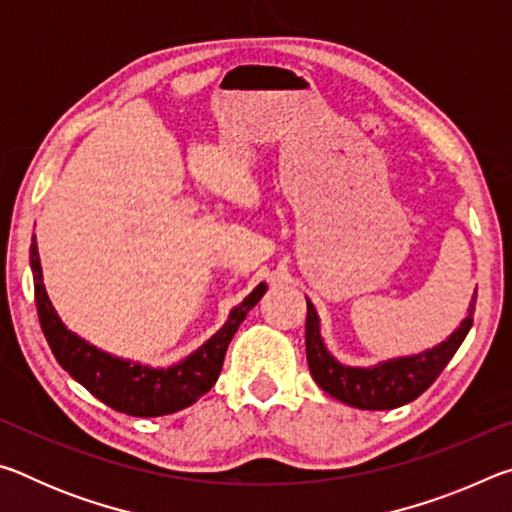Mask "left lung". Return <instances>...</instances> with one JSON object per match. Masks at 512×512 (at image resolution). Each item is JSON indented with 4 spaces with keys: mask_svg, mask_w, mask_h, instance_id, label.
Instances as JSON below:
<instances>
[{
    "mask_svg": "<svg viewBox=\"0 0 512 512\" xmlns=\"http://www.w3.org/2000/svg\"><path fill=\"white\" fill-rule=\"evenodd\" d=\"M476 291L472 296L470 311L461 327L436 348L427 352L413 354V357L391 359L379 363L375 368H350L336 361L325 350V343L320 339L318 314L311 302L307 300V327H305V345L309 372L316 379V384L336 400L350 404L354 409L363 411H386L397 406L413 402L436 381L440 372L445 370L449 359L461 348L463 339L472 327Z\"/></svg>",
    "mask_w": 512,
    "mask_h": 512,
    "instance_id": "1",
    "label": "left lung"
}]
</instances>
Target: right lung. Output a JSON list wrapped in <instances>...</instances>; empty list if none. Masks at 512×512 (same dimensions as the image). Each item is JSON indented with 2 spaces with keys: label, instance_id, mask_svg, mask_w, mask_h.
<instances>
[{
  "label": "right lung",
  "instance_id": "1",
  "mask_svg": "<svg viewBox=\"0 0 512 512\" xmlns=\"http://www.w3.org/2000/svg\"><path fill=\"white\" fill-rule=\"evenodd\" d=\"M31 268L33 280H36L40 327L56 361L97 400L119 413L135 415V418H158V415L176 413L210 391L214 381L219 379L232 336L266 291V284L255 287L239 307L230 311L228 323L185 361L171 368H149L142 363L112 357L69 332L63 320L58 318L56 309L51 307L45 284H42L36 241L31 244Z\"/></svg>",
  "mask_w": 512,
  "mask_h": 512
}]
</instances>
